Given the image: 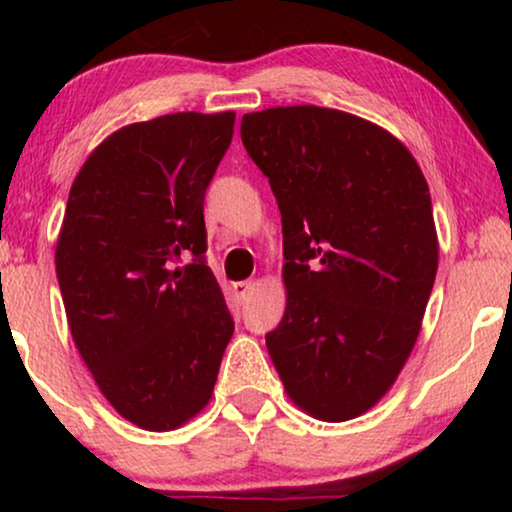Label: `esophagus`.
Listing matches in <instances>:
<instances>
[{"label": "esophagus", "instance_id": "34e87169", "mask_svg": "<svg viewBox=\"0 0 512 512\" xmlns=\"http://www.w3.org/2000/svg\"><path fill=\"white\" fill-rule=\"evenodd\" d=\"M254 282H249V279H247V282H235L233 284V293H235V298L237 300H247L249 296H251V291H254Z\"/></svg>", "mask_w": 512, "mask_h": 512}]
</instances>
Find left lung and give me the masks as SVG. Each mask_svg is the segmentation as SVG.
Returning a JSON list of instances; mask_svg holds the SVG:
<instances>
[{
	"label": "left lung",
	"mask_w": 512,
	"mask_h": 512,
	"mask_svg": "<svg viewBox=\"0 0 512 512\" xmlns=\"http://www.w3.org/2000/svg\"><path fill=\"white\" fill-rule=\"evenodd\" d=\"M284 233L286 310L265 335L286 394L345 422L380 401L415 347L438 270L431 195L410 151L338 109L242 118Z\"/></svg>",
	"instance_id": "8db88e82"
}]
</instances>
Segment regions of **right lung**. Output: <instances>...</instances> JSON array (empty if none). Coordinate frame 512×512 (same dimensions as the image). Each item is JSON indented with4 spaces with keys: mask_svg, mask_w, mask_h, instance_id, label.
Instances as JSON below:
<instances>
[{
    "mask_svg": "<svg viewBox=\"0 0 512 512\" xmlns=\"http://www.w3.org/2000/svg\"><path fill=\"white\" fill-rule=\"evenodd\" d=\"M233 125V111L132 123L69 191L55 272L72 338L104 398L142 429H177L205 408L235 331L202 214Z\"/></svg>",
    "mask_w": 512,
    "mask_h": 512,
    "instance_id": "obj_1",
    "label": "right lung"
}]
</instances>
